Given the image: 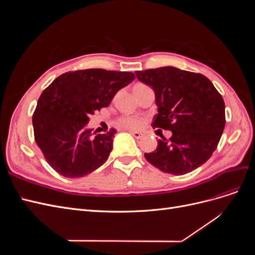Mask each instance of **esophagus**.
<instances>
[{"label":"esophagus","instance_id":"esophagus-1","mask_svg":"<svg viewBox=\"0 0 255 255\" xmlns=\"http://www.w3.org/2000/svg\"><path fill=\"white\" fill-rule=\"evenodd\" d=\"M130 134H132L135 138H137V139H139V138L143 137V134L142 133H139V132H129Z\"/></svg>","mask_w":255,"mask_h":255}]
</instances>
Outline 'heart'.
<instances>
[{"mask_svg":"<svg viewBox=\"0 0 255 255\" xmlns=\"http://www.w3.org/2000/svg\"><path fill=\"white\" fill-rule=\"evenodd\" d=\"M138 85H141V84H138ZM117 125H118V127L122 128L136 130V129H139L142 128L143 121L140 118L134 117V116H126V117H121L120 119H118Z\"/></svg>","mask_w":255,"mask_h":255,"instance_id":"heart-1","label":"heart"}]
</instances>
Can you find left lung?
<instances>
[{
  "instance_id": "8db88e82",
  "label": "left lung",
  "mask_w": 255,
  "mask_h": 255,
  "mask_svg": "<svg viewBox=\"0 0 255 255\" xmlns=\"http://www.w3.org/2000/svg\"><path fill=\"white\" fill-rule=\"evenodd\" d=\"M155 92L157 112L152 127L171 130L172 136L144 153L151 165L165 173L186 174L203 165L217 148L226 126L225 102L206 76L161 67L135 72Z\"/></svg>"
}]
</instances>
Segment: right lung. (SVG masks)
Listing matches in <instances>:
<instances>
[{"mask_svg": "<svg viewBox=\"0 0 255 255\" xmlns=\"http://www.w3.org/2000/svg\"><path fill=\"white\" fill-rule=\"evenodd\" d=\"M134 79L132 72L86 69L59 75L42 91L33 114L34 137L57 173L76 179L105 163L116 129L94 137L85 127L90 115L109 106Z\"/></svg>", "mask_w": 255, "mask_h": 255, "instance_id": "add662e5", "label": "right lung"}]
</instances>
